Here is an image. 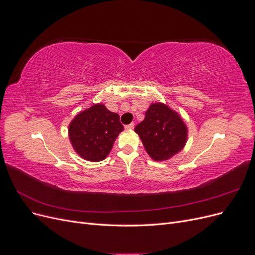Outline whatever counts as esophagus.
Returning <instances> with one entry per match:
<instances>
[{"instance_id":"34e87169","label":"esophagus","mask_w":255,"mask_h":255,"mask_svg":"<svg viewBox=\"0 0 255 255\" xmlns=\"http://www.w3.org/2000/svg\"><path fill=\"white\" fill-rule=\"evenodd\" d=\"M126 128L127 129H133L134 128V123H129V125H128V126H126Z\"/></svg>"}]
</instances>
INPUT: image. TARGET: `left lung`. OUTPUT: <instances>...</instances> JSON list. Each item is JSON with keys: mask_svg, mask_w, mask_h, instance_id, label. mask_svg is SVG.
Returning a JSON list of instances; mask_svg holds the SVG:
<instances>
[{"mask_svg": "<svg viewBox=\"0 0 255 255\" xmlns=\"http://www.w3.org/2000/svg\"><path fill=\"white\" fill-rule=\"evenodd\" d=\"M149 156L155 161L170 159L187 142L188 128L179 113L167 104L152 103L143 121L135 128Z\"/></svg>", "mask_w": 255, "mask_h": 255, "instance_id": "obj_1", "label": "left lung"}]
</instances>
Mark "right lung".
<instances>
[{"label": "right lung", "instance_id": "right-lung-1", "mask_svg": "<svg viewBox=\"0 0 255 255\" xmlns=\"http://www.w3.org/2000/svg\"><path fill=\"white\" fill-rule=\"evenodd\" d=\"M122 130L119 115L97 103L75 116L68 133L74 151L83 159L101 161L109 155Z\"/></svg>", "mask_w": 255, "mask_h": 255}]
</instances>
